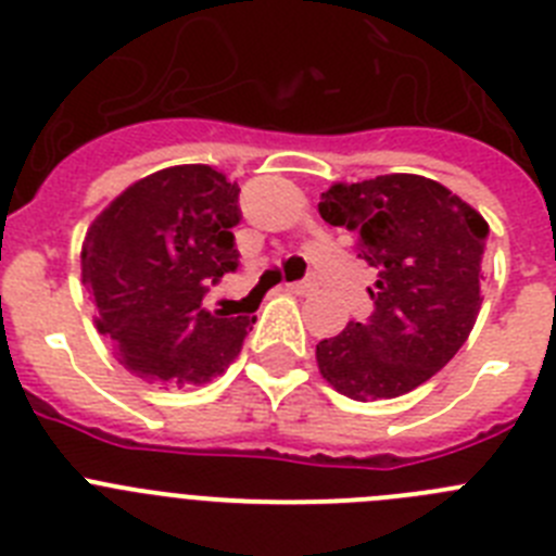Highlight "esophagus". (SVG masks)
Wrapping results in <instances>:
<instances>
[{
	"label": "esophagus",
	"mask_w": 556,
	"mask_h": 556,
	"mask_svg": "<svg viewBox=\"0 0 556 556\" xmlns=\"http://www.w3.org/2000/svg\"><path fill=\"white\" fill-rule=\"evenodd\" d=\"M314 287H317V283H314V281H294V283H287V292L308 294V292H314Z\"/></svg>",
	"instance_id": "esophagus-1"
}]
</instances>
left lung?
Here are the masks:
<instances>
[{
    "label": "left lung",
    "instance_id": "left-lung-1",
    "mask_svg": "<svg viewBox=\"0 0 556 556\" xmlns=\"http://www.w3.org/2000/svg\"><path fill=\"white\" fill-rule=\"evenodd\" d=\"M320 217L358 236V258L378 273L367 323H348L317 345L323 378L353 401L397 397L456 356L481 308L490 228L454 191L420 175L333 184Z\"/></svg>",
    "mask_w": 556,
    "mask_h": 556
}]
</instances>
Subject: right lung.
<instances>
[{"instance_id": "right-lung-1", "label": "right lung", "mask_w": 556, "mask_h": 556, "mask_svg": "<svg viewBox=\"0 0 556 556\" xmlns=\"http://www.w3.org/2000/svg\"><path fill=\"white\" fill-rule=\"evenodd\" d=\"M239 219V186L205 164H184L127 186L91 223L83 283L97 328L132 376L184 390L219 376L242 351L255 317L203 303L239 267L230 233Z\"/></svg>"}]
</instances>
